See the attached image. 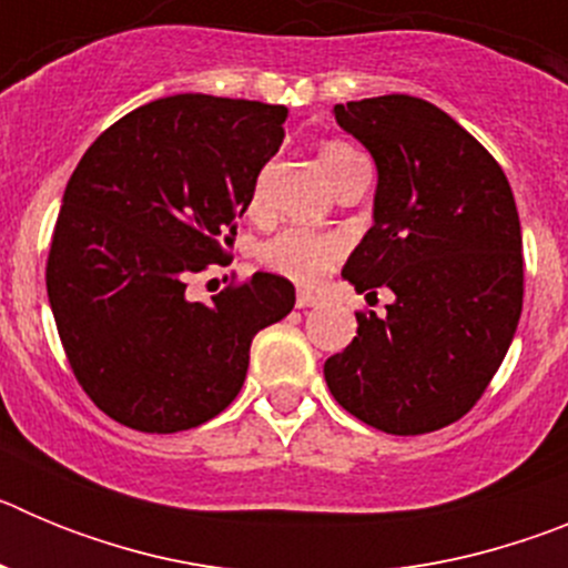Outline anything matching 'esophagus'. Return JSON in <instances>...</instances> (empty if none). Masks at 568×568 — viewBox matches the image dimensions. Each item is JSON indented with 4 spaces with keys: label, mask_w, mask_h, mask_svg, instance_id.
Masks as SVG:
<instances>
[{
    "label": "esophagus",
    "mask_w": 568,
    "mask_h": 568,
    "mask_svg": "<svg viewBox=\"0 0 568 568\" xmlns=\"http://www.w3.org/2000/svg\"><path fill=\"white\" fill-rule=\"evenodd\" d=\"M295 304H298L301 310H304V307H315V304H321V295L318 293H310V290H298V295H295Z\"/></svg>",
    "instance_id": "1"
}]
</instances>
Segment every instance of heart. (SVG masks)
Wrapping results in <instances>:
<instances>
[{
  "label": "heart",
  "mask_w": 568,
  "mask_h": 568,
  "mask_svg": "<svg viewBox=\"0 0 568 568\" xmlns=\"http://www.w3.org/2000/svg\"><path fill=\"white\" fill-rule=\"evenodd\" d=\"M355 155L353 148L341 142H329L318 150V164L333 175L344 159ZM344 255V241L333 233H310V230H284L261 247V261L275 273L287 275L298 284H315L335 267Z\"/></svg>",
  "instance_id": "obj_1"
}]
</instances>
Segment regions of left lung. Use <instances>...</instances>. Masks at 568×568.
<instances>
[{
  "label": "left lung",
  "mask_w": 568,
  "mask_h": 568,
  "mask_svg": "<svg viewBox=\"0 0 568 568\" xmlns=\"http://www.w3.org/2000/svg\"><path fill=\"white\" fill-rule=\"evenodd\" d=\"M335 122L378 168L373 227L344 275L386 315L324 364L333 398L389 435H424L478 404L524 310V241L504 170L453 115L424 99L335 104Z\"/></svg>",
  "instance_id": "1"
}]
</instances>
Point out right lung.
<instances>
[{
  "instance_id": "right-lung-1",
  "label": "right lung",
  "mask_w": 568,
  "mask_h": 568,
  "mask_svg": "<svg viewBox=\"0 0 568 568\" xmlns=\"http://www.w3.org/2000/svg\"><path fill=\"white\" fill-rule=\"evenodd\" d=\"M284 104L179 93L135 108L70 175L48 253V298L90 400L139 433H182L227 409L255 333L293 310L273 273L187 298L224 264L261 168L284 142Z\"/></svg>"
}]
</instances>
